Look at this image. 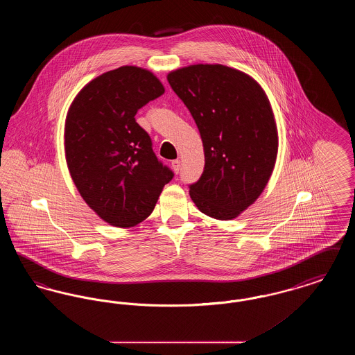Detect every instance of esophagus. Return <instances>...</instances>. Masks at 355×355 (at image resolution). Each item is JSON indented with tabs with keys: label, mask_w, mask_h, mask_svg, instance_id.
<instances>
[{
	"label": "esophagus",
	"mask_w": 355,
	"mask_h": 355,
	"mask_svg": "<svg viewBox=\"0 0 355 355\" xmlns=\"http://www.w3.org/2000/svg\"><path fill=\"white\" fill-rule=\"evenodd\" d=\"M171 169L174 170L175 174H178V171L181 169V161H180V159L171 161Z\"/></svg>",
	"instance_id": "34e87169"
}]
</instances>
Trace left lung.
I'll return each mask as SVG.
<instances>
[{
	"mask_svg": "<svg viewBox=\"0 0 355 355\" xmlns=\"http://www.w3.org/2000/svg\"><path fill=\"white\" fill-rule=\"evenodd\" d=\"M202 138L205 168L189 186L203 214L236 218L270 180L278 132L270 102L249 74L220 64H197L168 74Z\"/></svg>",
	"mask_w": 355,
	"mask_h": 355,
	"instance_id": "left-lung-1",
	"label": "left lung"
}]
</instances>
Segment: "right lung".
<instances>
[{
  "label": "right lung",
  "mask_w": 355,
  "mask_h": 355,
  "mask_svg": "<svg viewBox=\"0 0 355 355\" xmlns=\"http://www.w3.org/2000/svg\"><path fill=\"white\" fill-rule=\"evenodd\" d=\"M164 93L152 71L126 65L85 85L69 107V173L87 206L112 226L125 229L146 220L174 175L135 119Z\"/></svg>",
  "instance_id": "obj_1"
}]
</instances>
